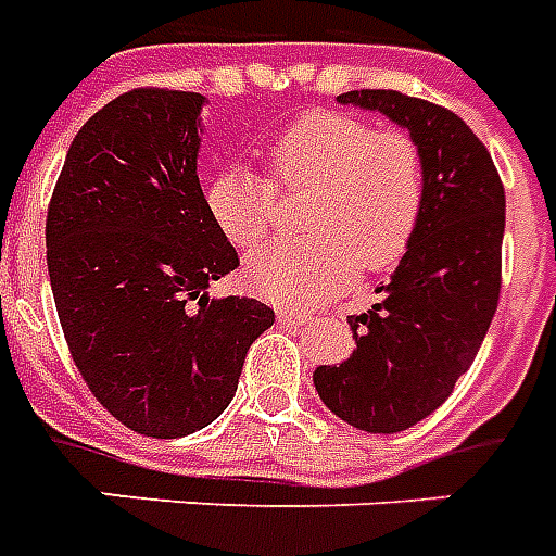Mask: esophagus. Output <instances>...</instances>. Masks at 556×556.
<instances>
[{
    "instance_id": "obj_1",
    "label": "esophagus",
    "mask_w": 556,
    "mask_h": 556,
    "mask_svg": "<svg viewBox=\"0 0 556 556\" xmlns=\"http://www.w3.org/2000/svg\"><path fill=\"white\" fill-rule=\"evenodd\" d=\"M277 320L279 326H300V323H303L294 312H277Z\"/></svg>"
}]
</instances>
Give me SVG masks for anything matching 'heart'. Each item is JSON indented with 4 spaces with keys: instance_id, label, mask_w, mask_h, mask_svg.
Instances as JSON below:
<instances>
[{
    "instance_id": "b5f03b06",
    "label": "heart",
    "mask_w": 556,
    "mask_h": 556,
    "mask_svg": "<svg viewBox=\"0 0 556 556\" xmlns=\"http://www.w3.org/2000/svg\"><path fill=\"white\" fill-rule=\"evenodd\" d=\"M270 184L312 195L294 242L248 253L244 274L270 303L314 308L352 282L357 268H392L413 242L427 195L421 147L401 129H375L343 112H308L268 147ZM210 218L236 248L268 233L274 188L242 167L207 185Z\"/></svg>"
}]
</instances>
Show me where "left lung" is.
<instances>
[{"label":"left lung","instance_id":"obj_1","mask_svg":"<svg viewBox=\"0 0 556 556\" xmlns=\"http://www.w3.org/2000/svg\"><path fill=\"white\" fill-rule=\"evenodd\" d=\"M383 112L421 147L427 195L418 230L380 303L352 314L357 349L314 369L323 404L366 432H401L450 397L491 329L502 288L505 187L491 152L444 106L389 89L340 94Z\"/></svg>","mask_w":556,"mask_h":556}]
</instances>
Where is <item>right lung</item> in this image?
I'll return each instance as SVG.
<instances>
[{
  "label": "right lung",
  "mask_w": 556,
  "mask_h": 556,
  "mask_svg": "<svg viewBox=\"0 0 556 556\" xmlns=\"http://www.w3.org/2000/svg\"><path fill=\"white\" fill-rule=\"evenodd\" d=\"M195 91L132 89L74 135L48 204V277L91 395L129 430L181 439L233 401L274 326L251 296L207 294L239 268L195 176Z\"/></svg>",
  "instance_id": "obj_1"
}]
</instances>
